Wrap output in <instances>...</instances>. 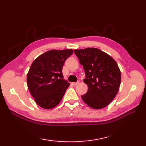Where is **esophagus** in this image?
<instances>
[{
  "label": "esophagus",
  "mask_w": 146,
  "mask_h": 146,
  "mask_svg": "<svg viewBox=\"0 0 146 146\" xmlns=\"http://www.w3.org/2000/svg\"><path fill=\"white\" fill-rule=\"evenodd\" d=\"M79 82H75V83H73L72 84L74 85V86H76V85H78L79 84Z\"/></svg>",
  "instance_id": "obj_1"
}]
</instances>
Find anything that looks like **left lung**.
<instances>
[{"instance_id": "obj_1", "label": "left lung", "mask_w": 146, "mask_h": 146, "mask_svg": "<svg viewBox=\"0 0 146 146\" xmlns=\"http://www.w3.org/2000/svg\"><path fill=\"white\" fill-rule=\"evenodd\" d=\"M74 52L85 70L88 86L82 100L94 109L107 107L115 97L119 90L121 73L118 64L106 52L95 48L75 49Z\"/></svg>"}]
</instances>
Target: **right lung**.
Returning <instances> with one entry per match:
<instances>
[{
	"instance_id": "right-lung-1",
	"label": "right lung",
	"mask_w": 146,
	"mask_h": 146,
	"mask_svg": "<svg viewBox=\"0 0 146 146\" xmlns=\"http://www.w3.org/2000/svg\"><path fill=\"white\" fill-rule=\"evenodd\" d=\"M73 49L49 50L33 61L27 75V84L39 107L51 109L60 104L70 83L63 79L62 69Z\"/></svg>"
}]
</instances>
